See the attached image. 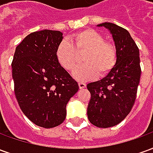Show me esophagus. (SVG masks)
Listing matches in <instances>:
<instances>
[{"label":"esophagus","instance_id":"34e87169","mask_svg":"<svg viewBox=\"0 0 153 153\" xmlns=\"http://www.w3.org/2000/svg\"><path fill=\"white\" fill-rule=\"evenodd\" d=\"M79 86L80 89H83L84 88H86V83L83 82H79Z\"/></svg>","mask_w":153,"mask_h":153}]
</instances>
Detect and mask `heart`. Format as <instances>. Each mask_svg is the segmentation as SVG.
Returning a JSON list of instances; mask_svg holds the SVG:
<instances>
[{
    "instance_id": "1",
    "label": "heart",
    "mask_w": 153,
    "mask_h": 153,
    "mask_svg": "<svg viewBox=\"0 0 153 153\" xmlns=\"http://www.w3.org/2000/svg\"><path fill=\"white\" fill-rule=\"evenodd\" d=\"M70 41L63 40L57 47L56 58L64 69L72 71L75 69L79 54L84 52V63L74 73L75 79L81 81L92 79L98 74L104 76L112 70L116 63V48L105 41L102 35L92 28L84 29L70 37Z\"/></svg>"
}]
</instances>
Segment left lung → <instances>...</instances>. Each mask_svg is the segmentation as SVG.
Here are the masks:
<instances>
[{"label": "left lung", "instance_id": "obj_1", "mask_svg": "<svg viewBox=\"0 0 153 153\" xmlns=\"http://www.w3.org/2000/svg\"><path fill=\"white\" fill-rule=\"evenodd\" d=\"M112 34L117 51L116 63L102 79L87 85L91 93L88 118L98 128L118 125L130 112L139 84V50L126 29L112 23H102Z\"/></svg>", "mask_w": 153, "mask_h": 153}]
</instances>
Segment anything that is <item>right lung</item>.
I'll return each instance as SVG.
<instances>
[{"mask_svg": "<svg viewBox=\"0 0 153 153\" xmlns=\"http://www.w3.org/2000/svg\"><path fill=\"white\" fill-rule=\"evenodd\" d=\"M62 33L44 29L28 34L13 58L12 77L19 106L35 125L50 128L66 116V105L79 84L57 60Z\"/></svg>", "mask_w": 153, "mask_h": 153, "instance_id": "obj_1", "label": "right lung"}]
</instances>
